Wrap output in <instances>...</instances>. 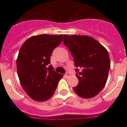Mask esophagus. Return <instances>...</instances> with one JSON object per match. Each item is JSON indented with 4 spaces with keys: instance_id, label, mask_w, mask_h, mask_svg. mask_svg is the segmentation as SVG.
Here are the masks:
<instances>
[{
    "instance_id": "esophagus-1",
    "label": "esophagus",
    "mask_w": 127,
    "mask_h": 127,
    "mask_svg": "<svg viewBox=\"0 0 127 127\" xmlns=\"http://www.w3.org/2000/svg\"><path fill=\"white\" fill-rule=\"evenodd\" d=\"M64 76H65L66 78H69L70 76V73H68V72H66V73L64 74Z\"/></svg>"
}]
</instances>
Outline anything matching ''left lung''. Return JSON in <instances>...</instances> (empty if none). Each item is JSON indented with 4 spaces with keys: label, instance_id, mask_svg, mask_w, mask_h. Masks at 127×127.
Segmentation results:
<instances>
[{
    "label": "left lung",
    "instance_id": "left-lung-1",
    "mask_svg": "<svg viewBox=\"0 0 127 127\" xmlns=\"http://www.w3.org/2000/svg\"><path fill=\"white\" fill-rule=\"evenodd\" d=\"M63 43L69 49L76 71L78 72V84L73 88L74 91L82 98L94 97L107 80L111 64L108 52L97 41L88 35H64Z\"/></svg>",
    "mask_w": 127,
    "mask_h": 127
}]
</instances>
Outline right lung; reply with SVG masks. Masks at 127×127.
Masks as SVG:
<instances>
[{
  "label": "right lung",
  "instance_id": "right-lung-1",
  "mask_svg": "<svg viewBox=\"0 0 127 127\" xmlns=\"http://www.w3.org/2000/svg\"><path fill=\"white\" fill-rule=\"evenodd\" d=\"M63 37L35 35L21 47L16 60L18 75L25 92L33 100L45 101L51 97L63 76L49 65L51 53L62 42Z\"/></svg>",
  "mask_w": 127,
  "mask_h": 127
}]
</instances>
